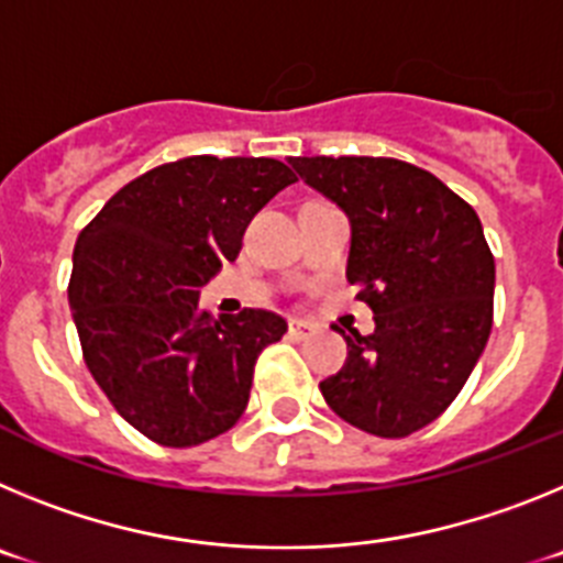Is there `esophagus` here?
<instances>
[{
	"instance_id": "34e87169",
	"label": "esophagus",
	"mask_w": 563,
	"mask_h": 563,
	"mask_svg": "<svg viewBox=\"0 0 563 563\" xmlns=\"http://www.w3.org/2000/svg\"><path fill=\"white\" fill-rule=\"evenodd\" d=\"M287 330H290L292 338H305L312 332V324L305 321V318H290V321H287Z\"/></svg>"
}]
</instances>
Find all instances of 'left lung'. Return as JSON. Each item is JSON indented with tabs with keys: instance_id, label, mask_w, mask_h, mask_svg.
<instances>
[{
	"instance_id": "obj_1",
	"label": "left lung",
	"mask_w": 563,
	"mask_h": 563,
	"mask_svg": "<svg viewBox=\"0 0 563 563\" xmlns=\"http://www.w3.org/2000/svg\"><path fill=\"white\" fill-rule=\"evenodd\" d=\"M298 177L346 211V282L375 312L321 380L327 406L366 434L434 422L474 372L494 327L496 265L476 211L426 168L395 157H290Z\"/></svg>"
}]
</instances>
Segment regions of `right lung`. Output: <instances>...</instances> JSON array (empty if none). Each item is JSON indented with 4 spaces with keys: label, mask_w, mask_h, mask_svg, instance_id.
I'll use <instances>...</instances> for the list:
<instances>
[{
    "label": "right lung",
    "mask_w": 563,
    "mask_h": 563,
    "mask_svg": "<svg viewBox=\"0 0 563 563\" xmlns=\"http://www.w3.org/2000/svg\"><path fill=\"white\" fill-rule=\"evenodd\" d=\"M290 183L273 157L194 154L134 177L78 233L67 292L84 363L157 445L191 449L233 429L258 352L287 332L271 310L213 318L197 298Z\"/></svg>",
    "instance_id": "1"
}]
</instances>
